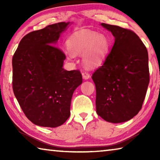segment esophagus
<instances>
[{"label": "esophagus", "mask_w": 160, "mask_h": 160, "mask_svg": "<svg viewBox=\"0 0 160 160\" xmlns=\"http://www.w3.org/2000/svg\"><path fill=\"white\" fill-rule=\"evenodd\" d=\"M82 78L84 80H88L89 78H90V74H89L88 72H83L82 73Z\"/></svg>", "instance_id": "34e87169"}]
</instances>
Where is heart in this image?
<instances>
[{
	"label": "heart",
	"instance_id": "1",
	"mask_svg": "<svg viewBox=\"0 0 160 160\" xmlns=\"http://www.w3.org/2000/svg\"><path fill=\"white\" fill-rule=\"evenodd\" d=\"M67 47L72 55H83L84 66L92 69L106 60L111 49V42L104 34L95 32L80 31L70 38ZM72 55L69 57L72 58Z\"/></svg>",
	"mask_w": 160,
	"mask_h": 160
}]
</instances>
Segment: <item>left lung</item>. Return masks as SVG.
Segmentation results:
<instances>
[{"mask_svg":"<svg viewBox=\"0 0 160 160\" xmlns=\"http://www.w3.org/2000/svg\"><path fill=\"white\" fill-rule=\"evenodd\" d=\"M115 38L112 51L92 78L96 87V109L113 123L126 122L141 109L150 75L148 53L132 31L102 23Z\"/></svg>","mask_w":160,"mask_h":160,"instance_id":"8db88e82","label":"left lung"}]
</instances>
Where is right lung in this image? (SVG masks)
<instances>
[{
    "label": "right lung",
    "mask_w": 160,
    "mask_h": 160,
    "mask_svg": "<svg viewBox=\"0 0 160 160\" xmlns=\"http://www.w3.org/2000/svg\"><path fill=\"white\" fill-rule=\"evenodd\" d=\"M70 22L48 25L25 35L12 57V88L31 122L56 128L70 114L74 91L82 82L79 70H65L66 56L56 47Z\"/></svg>",
    "instance_id": "obj_1"
}]
</instances>
